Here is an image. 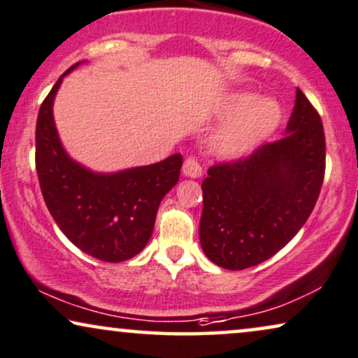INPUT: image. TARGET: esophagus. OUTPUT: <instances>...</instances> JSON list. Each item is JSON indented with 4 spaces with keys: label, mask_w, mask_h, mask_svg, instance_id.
I'll return each instance as SVG.
<instances>
[{
    "label": "esophagus",
    "mask_w": 358,
    "mask_h": 358,
    "mask_svg": "<svg viewBox=\"0 0 358 358\" xmlns=\"http://www.w3.org/2000/svg\"><path fill=\"white\" fill-rule=\"evenodd\" d=\"M182 174L185 178H192V179H197L202 176V168L201 164H199L196 157H187V159L184 161V166H182Z\"/></svg>",
    "instance_id": "esophagus-1"
}]
</instances>
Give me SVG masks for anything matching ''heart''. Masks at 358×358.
I'll list each match as a JSON object with an SVG mask.
<instances>
[{
    "label": "heart",
    "mask_w": 358,
    "mask_h": 358,
    "mask_svg": "<svg viewBox=\"0 0 358 358\" xmlns=\"http://www.w3.org/2000/svg\"><path fill=\"white\" fill-rule=\"evenodd\" d=\"M217 115L225 124L210 138V151L224 159H236L276 131L282 106L276 99H263L255 92H235L224 100Z\"/></svg>",
    "instance_id": "heart-1"
}]
</instances>
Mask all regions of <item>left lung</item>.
Instances as JSON below:
<instances>
[{"instance_id": "left-lung-1", "label": "left lung", "mask_w": 358, "mask_h": 358, "mask_svg": "<svg viewBox=\"0 0 358 358\" xmlns=\"http://www.w3.org/2000/svg\"><path fill=\"white\" fill-rule=\"evenodd\" d=\"M285 134L207 171L199 238L217 266L238 271L266 262L309 219L322 187L326 138L299 88Z\"/></svg>"}]
</instances>
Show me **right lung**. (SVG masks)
Returning <instances> with one entry per match:
<instances>
[{
	"mask_svg": "<svg viewBox=\"0 0 358 358\" xmlns=\"http://www.w3.org/2000/svg\"><path fill=\"white\" fill-rule=\"evenodd\" d=\"M73 66L59 77L39 108L36 171L50 215L69 240L90 257L120 263L150 241L162 197L178 184L182 156L118 173H95L73 161L54 123V99Z\"/></svg>",
	"mask_w": 358,
	"mask_h": 358,
	"instance_id": "right-lung-1",
	"label": "right lung"
}]
</instances>
